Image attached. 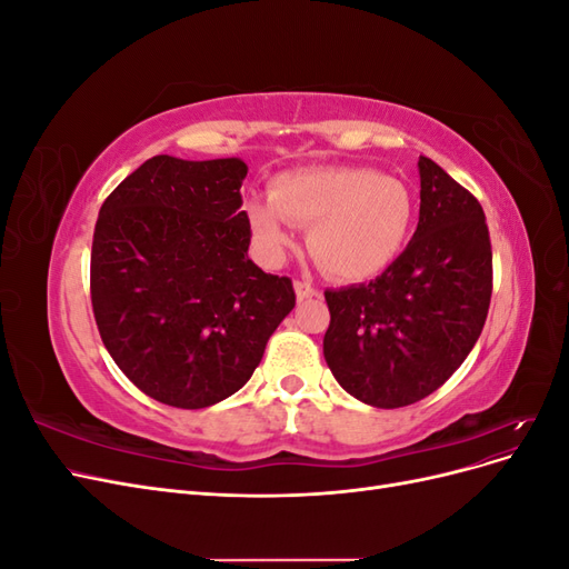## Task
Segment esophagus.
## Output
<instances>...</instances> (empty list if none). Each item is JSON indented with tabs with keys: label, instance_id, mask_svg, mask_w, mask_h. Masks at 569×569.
<instances>
[{
	"label": "esophagus",
	"instance_id": "1",
	"mask_svg": "<svg viewBox=\"0 0 569 569\" xmlns=\"http://www.w3.org/2000/svg\"><path fill=\"white\" fill-rule=\"evenodd\" d=\"M295 291H297V299H299V301L318 297V289H316L311 282H308V280H297V282H295Z\"/></svg>",
	"mask_w": 569,
	"mask_h": 569
}]
</instances>
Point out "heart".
<instances>
[{
    "instance_id": "obj_1",
    "label": "heart",
    "mask_w": 569,
    "mask_h": 569,
    "mask_svg": "<svg viewBox=\"0 0 569 569\" xmlns=\"http://www.w3.org/2000/svg\"><path fill=\"white\" fill-rule=\"evenodd\" d=\"M412 213L401 180L356 166L291 170L272 180L270 199L247 203L251 237L270 266L295 249V222L308 228V249L325 272L347 282L372 280L401 256Z\"/></svg>"
}]
</instances>
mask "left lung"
<instances>
[{"mask_svg": "<svg viewBox=\"0 0 569 569\" xmlns=\"http://www.w3.org/2000/svg\"><path fill=\"white\" fill-rule=\"evenodd\" d=\"M420 220L368 284L327 289L322 353L335 380L375 408L437 391L472 351L491 301V242L479 201L420 157Z\"/></svg>", "mask_w": 569, "mask_h": 569, "instance_id": "8db88e82", "label": "left lung"}]
</instances>
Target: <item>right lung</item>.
I'll use <instances>...</instances> for the list:
<instances>
[{"label":"right lung","instance_id":"add662e5","mask_svg":"<svg viewBox=\"0 0 569 569\" xmlns=\"http://www.w3.org/2000/svg\"><path fill=\"white\" fill-rule=\"evenodd\" d=\"M242 159L153 157L101 203L90 291L101 341L128 380L176 408L242 389L297 303L289 278L247 256Z\"/></svg>","mask_w":569,"mask_h":569}]
</instances>
